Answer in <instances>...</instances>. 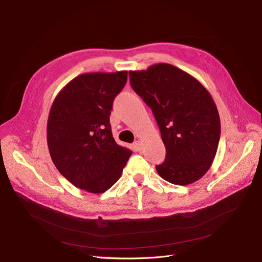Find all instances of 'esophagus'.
<instances>
[{"mask_svg":"<svg viewBox=\"0 0 262 262\" xmlns=\"http://www.w3.org/2000/svg\"><path fill=\"white\" fill-rule=\"evenodd\" d=\"M134 147L136 150H141L142 149V143L140 141H136L134 143Z\"/></svg>","mask_w":262,"mask_h":262,"instance_id":"esophagus-1","label":"esophagus"}]
</instances>
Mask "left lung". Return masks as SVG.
I'll use <instances>...</instances> for the list:
<instances>
[{
  "instance_id": "8db88e82",
  "label": "left lung",
  "mask_w": 262,
  "mask_h": 262,
  "mask_svg": "<svg viewBox=\"0 0 262 262\" xmlns=\"http://www.w3.org/2000/svg\"><path fill=\"white\" fill-rule=\"evenodd\" d=\"M135 93L148 105L159 126L166 157L156 169L161 178L190 184L211 167L220 140V118L205 87L166 63L129 72Z\"/></svg>"
}]
</instances>
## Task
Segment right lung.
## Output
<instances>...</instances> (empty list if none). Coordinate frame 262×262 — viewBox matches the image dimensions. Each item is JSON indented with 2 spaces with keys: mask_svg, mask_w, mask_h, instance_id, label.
Wrapping results in <instances>:
<instances>
[{
  "mask_svg": "<svg viewBox=\"0 0 262 262\" xmlns=\"http://www.w3.org/2000/svg\"><path fill=\"white\" fill-rule=\"evenodd\" d=\"M126 81V71L80 75L59 93L49 112L52 162L69 182L90 193L112 187L133 154L116 143L110 123L113 102Z\"/></svg>",
  "mask_w": 262,
  "mask_h": 262,
  "instance_id": "obj_1",
  "label": "right lung"
}]
</instances>
